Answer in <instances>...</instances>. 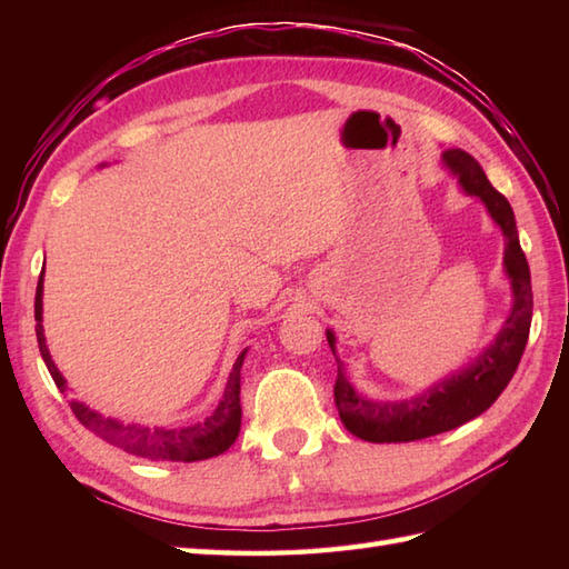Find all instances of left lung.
<instances>
[{
    "instance_id": "obj_1",
    "label": "left lung",
    "mask_w": 569,
    "mask_h": 569,
    "mask_svg": "<svg viewBox=\"0 0 569 569\" xmlns=\"http://www.w3.org/2000/svg\"><path fill=\"white\" fill-rule=\"evenodd\" d=\"M442 166L457 178L462 192L485 202L491 220L501 229L506 241L503 273L511 283L513 306L499 335L477 359L432 383L422 393L401 398V401H373V398L359 393L347 379L345 365L337 357V337L328 330V345L337 359L335 403L345 428L359 440L413 442L465 426L467 420L485 413L509 386L528 342L530 320H533V291H530V269L521 241H518L511 204L489 183L487 173L467 151H442Z\"/></svg>"
}]
</instances>
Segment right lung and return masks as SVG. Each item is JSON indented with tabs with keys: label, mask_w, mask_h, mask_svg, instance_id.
<instances>
[{
	"label": "right lung",
	"mask_w": 569,
	"mask_h": 569,
	"mask_svg": "<svg viewBox=\"0 0 569 569\" xmlns=\"http://www.w3.org/2000/svg\"><path fill=\"white\" fill-rule=\"evenodd\" d=\"M36 340H39L41 357L46 361L48 371L60 389V393L68 391V381L63 373L58 371L53 365L51 352L46 347V335H43V273L39 276V286H36ZM247 349L241 352L234 361L232 371H229V379L224 386L222 401L217 403L212 413L190 422V426L180 428H149L141 426V422H122L110 416H102L90 406L72 398L70 408L76 418L82 422L84 428L92 430L98 438L110 442L119 450H124L134 457L143 459H156V462H198V459H210L227 452L229 447L234 445L239 428H241V403H239V389H241V365H244Z\"/></svg>",
	"instance_id": "add662e5"
}]
</instances>
